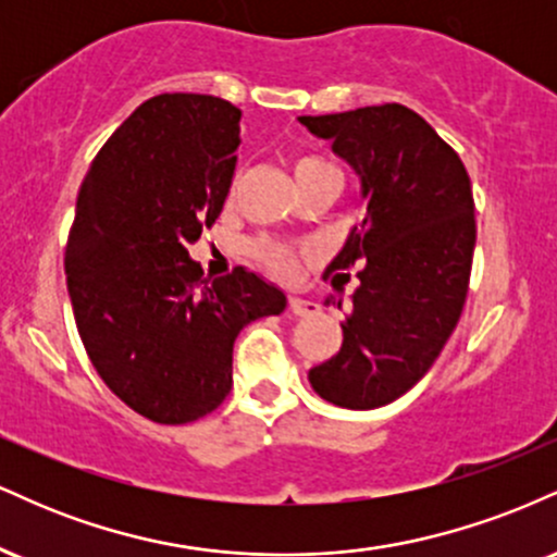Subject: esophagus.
Here are the masks:
<instances>
[{
    "mask_svg": "<svg viewBox=\"0 0 557 557\" xmlns=\"http://www.w3.org/2000/svg\"><path fill=\"white\" fill-rule=\"evenodd\" d=\"M287 306H290V311L296 317H314L317 311H319V304H314V300L298 298V296H290V300H287Z\"/></svg>",
    "mask_w": 557,
    "mask_h": 557,
    "instance_id": "esophagus-1",
    "label": "esophagus"
}]
</instances>
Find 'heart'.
<instances>
[{"mask_svg": "<svg viewBox=\"0 0 557 557\" xmlns=\"http://www.w3.org/2000/svg\"><path fill=\"white\" fill-rule=\"evenodd\" d=\"M322 172H335V170H332L327 162H322L319 157H296V159H293V177H296V183L306 181V177L322 175ZM227 196H233V185H230ZM253 257H257L261 264L267 267V270L277 274V277H290V274L296 272V267H298L296 253H293L287 246H283V243H274V240L257 243V246H253Z\"/></svg>", "mask_w": 557, "mask_h": 557, "instance_id": "1", "label": "heart"}]
</instances>
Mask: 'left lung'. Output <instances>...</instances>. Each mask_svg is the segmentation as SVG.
Masks as SVG:
<instances>
[{
    "label": "left lung",
    "instance_id": "1",
    "mask_svg": "<svg viewBox=\"0 0 557 557\" xmlns=\"http://www.w3.org/2000/svg\"><path fill=\"white\" fill-rule=\"evenodd\" d=\"M298 123L356 172L367 209L324 270L359 267V287L341 350L309 382L327 403L369 411L417 385L461 319L476 243L471 181L461 157L403 104Z\"/></svg>",
    "mask_w": 557,
    "mask_h": 557
}]
</instances>
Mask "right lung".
<instances>
[{"label": "right lung", "mask_w": 557, "mask_h": 557, "mask_svg": "<svg viewBox=\"0 0 557 557\" xmlns=\"http://www.w3.org/2000/svg\"><path fill=\"white\" fill-rule=\"evenodd\" d=\"M238 120L220 96H154L101 146L75 203L65 272L81 341L107 387L157 424L212 413L238 332L287 306L243 267L207 283L188 253L225 207Z\"/></svg>", "instance_id": "right-lung-1"}]
</instances>
